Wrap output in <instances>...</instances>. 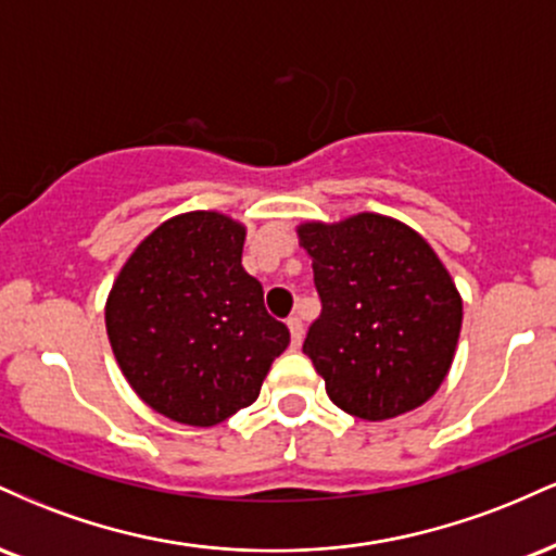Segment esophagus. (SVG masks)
I'll return each instance as SVG.
<instances>
[{
    "label": "esophagus",
    "instance_id": "34e87169",
    "mask_svg": "<svg viewBox=\"0 0 556 556\" xmlns=\"http://www.w3.org/2000/svg\"><path fill=\"white\" fill-rule=\"evenodd\" d=\"M287 327H290V334H292V344H298L303 342V318L300 316H290L287 318Z\"/></svg>",
    "mask_w": 556,
    "mask_h": 556
}]
</instances>
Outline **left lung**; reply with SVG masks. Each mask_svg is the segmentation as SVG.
<instances>
[{"label": "left lung", "instance_id": "8db88e82", "mask_svg": "<svg viewBox=\"0 0 556 556\" xmlns=\"http://www.w3.org/2000/svg\"><path fill=\"white\" fill-rule=\"evenodd\" d=\"M321 316L305 334L329 400L350 416L387 420L442 387L463 327L450 271L416 229L381 214L305 222Z\"/></svg>", "mask_w": 556, "mask_h": 556}]
</instances>
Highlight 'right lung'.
I'll return each instance as SVG.
<instances>
[{
  "instance_id": "obj_1",
  "label": "right lung",
  "mask_w": 556,
  "mask_h": 556,
  "mask_svg": "<svg viewBox=\"0 0 556 556\" xmlns=\"http://www.w3.org/2000/svg\"><path fill=\"white\" fill-rule=\"evenodd\" d=\"M245 227L219 212L159 225L106 300V334L127 384L177 424L216 426L256 402L290 329L242 269Z\"/></svg>"
}]
</instances>
